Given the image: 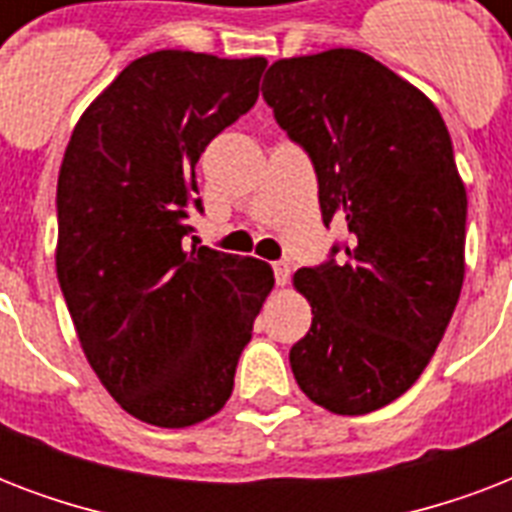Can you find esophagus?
<instances>
[{"mask_svg":"<svg viewBox=\"0 0 512 512\" xmlns=\"http://www.w3.org/2000/svg\"><path fill=\"white\" fill-rule=\"evenodd\" d=\"M273 276H276V284H279V287H284V284L289 281V276H292V265L273 263Z\"/></svg>","mask_w":512,"mask_h":512,"instance_id":"esophagus-1","label":"esophagus"}]
</instances>
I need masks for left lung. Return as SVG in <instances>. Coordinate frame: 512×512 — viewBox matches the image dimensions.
Returning a JSON list of instances; mask_svg holds the SVG:
<instances>
[{
    "label": "left lung",
    "instance_id": "8db88e82",
    "mask_svg": "<svg viewBox=\"0 0 512 512\" xmlns=\"http://www.w3.org/2000/svg\"><path fill=\"white\" fill-rule=\"evenodd\" d=\"M263 98L311 156L324 225L348 231L329 263L295 273L313 321L289 364L313 404L374 412L417 382L460 300L468 193L452 138L414 84L345 47L276 60Z\"/></svg>",
    "mask_w": 512,
    "mask_h": 512
}]
</instances>
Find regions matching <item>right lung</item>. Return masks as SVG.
Returning <instances> with one entry per match:
<instances>
[{
    "label": "right lung",
    "instance_id": "1",
    "mask_svg": "<svg viewBox=\"0 0 512 512\" xmlns=\"http://www.w3.org/2000/svg\"><path fill=\"white\" fill-rule=\"evenodd\" d=\"M268 60L159 50L76 122L58 175L55 268L76 337L132 417L188 428L231 398L271 265L183 247L196 162L255 106Z\"/></svg>",
    "mask_w": 512,
    "mask_h": 512
}]
</instances>
